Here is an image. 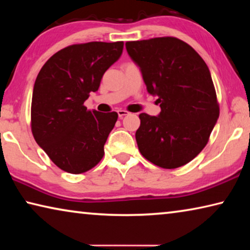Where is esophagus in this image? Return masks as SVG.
<instances>
[{
  "instance_id": "1",
  "label": "esophagus",
  "mask_w": 250,
  "mask_h": 250,
  "mask_svg": "<svg viewBox=\"0 0 250 250\" xmlns=\"http://www.w3.org/2000/svg\"><path fill=\"white\" fill-rule=\"evenodd\" d=\"M129 115L128 111H125V110H118V116H119V118L121 119V118H124L125 116Z\"/></svg>"
}]
</instances>
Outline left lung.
<instances>
[{
  "instance_id": "8db88e82",
  "label": "left lung",
  "mask_w": 250,
  "mask_h": 250,
  "mask_svg": "<svg viewBox=\"0 0 250 250\" xmlns=\"http://www.w3.org/2000/svg\"><path fill=\"white\" fill-rule=\"evenodd\" d=\"M125 48L161 107L158 117L139 116V150L160 167L185 166L204 149L219 117L208 67L195 49L176 37L126 42Z\"/></svg>"
}]
</instances>
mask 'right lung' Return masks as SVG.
<instances>
[{"instance_id":"add662e5","label":"right lung","mask_w":250,"mask_h":250,"mask_svg":"<svg viewBox=\"0 0 250 250\" xmlns=\"http://www.w3.org/2000/svg\"><path fill=\"white\" fill-rule=\"evenodd\" d=\"M124 42L70 45L42 67L32 97L34 139L49 159L71 174L89 171L104 154L117 112L87 110L83 103L122 54Z\"/></svg>"}]
</instances>
